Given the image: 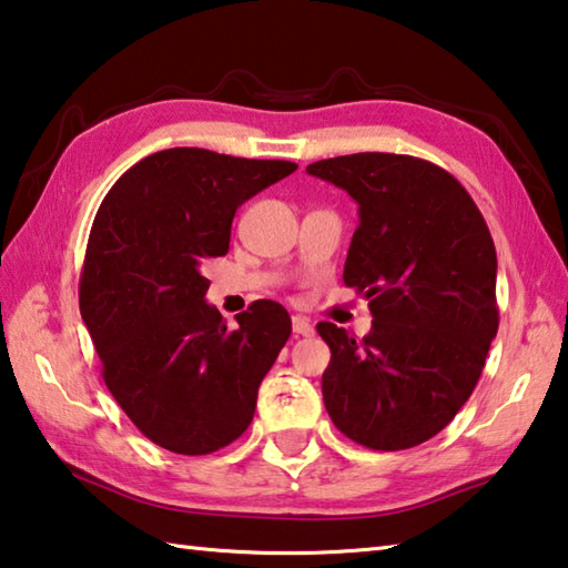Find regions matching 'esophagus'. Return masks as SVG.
<instances>
[{
	"instance_id": "obj_1",
	"label": "esophagus",
	"mask_w": 568,
	"mask_h": 568,
	"mask_svg": "<svg viewBox=\"0 0 568 568\" xmlns=\"http://www.w3.org/2000/svg\"><path fill=\"white\" fill-rule=\"evenodd\" d=\"M293 333L295 335H313V323L305 318V315H293Z\"/></svg>"
}]
</instances>
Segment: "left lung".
Returning <instances> with one entry per match:
<instances>
[{"label": "left lung", "mask_w": 568, "mask_h": 568, "mask_svg": "<svg viewBox=\"0 0 568 568\" xmlns=\"http://www.w3.org/2000/svg\"><path fill=\"white\" fill-rule=\"evenodd\" d=\"M358 203L343 281L368 297L363 338L318 323L323 400L373 450L434 438L474 393L498 331L496 247L464 185L434 162L358 152L307 165Z\"/></svg>", "instance_id": "1"}]
</instances>
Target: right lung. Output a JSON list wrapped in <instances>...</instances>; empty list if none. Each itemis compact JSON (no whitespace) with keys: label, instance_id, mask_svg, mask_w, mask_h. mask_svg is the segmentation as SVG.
<instances>
[{"label":"right lung","instance_id":"obj_1","mask_svg":"<svg viewBox=\"0 0 568 568\" xmlns=\"http://www.w3.org/2000/svg\"><path fill=\"white\" fill-rule=\"evenodd\" d=\"M172 148L132 165L94 215L80 313L114 400L152 444L205 456L245 434L257 388L291 338V315L255 301L227 328L205 303V261L230 247L235 210L295 172Z\"/></svg>","mask_w":568,"mask_h":568}]
</instances>
